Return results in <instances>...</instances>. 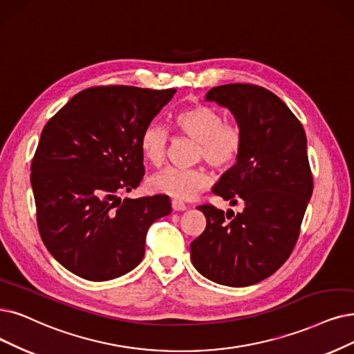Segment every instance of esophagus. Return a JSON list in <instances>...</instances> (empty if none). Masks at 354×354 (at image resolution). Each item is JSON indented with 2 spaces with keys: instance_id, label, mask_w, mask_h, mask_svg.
<instances>
[{
  "instance_id": "obj_1",
  "label": "esophagus",
  "mask_w": 354,
  "mask_h": 354,
  "mask_svg": "<svg viewBox=\"0 0 354 354\" xmlns=\"http://www.w3.org/2000/svg\"><path fill=\"white\" fill-rule=\"evenodd\" d=\"M171 207H173V210H176V212H178V210H186V209H187V206H186L185 203L177 201V199L171 201Z\"/></svg>"
}]
</instances>
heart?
Segmentation results:
<instances>
[{
    "label": "heart",
    "instance_id": "heart-1",
    "mask_svg": "<svg viewBox=\"0 0 354 354\" xmlns=\"http://www.w3.org/2000/svg\"><path fill=\"white\" fill-rule=\"evenodd\" d=\"M177 133L197 142L196 157L209 165L226 171L241 155L244 132L241 126L225 122L222 113L210 106L199 104L181 110L174 118ZM139 147L144 158L152 165H161L168 147V132L157 122L148 123L140 132ZM212 174L203 167L190 169L167 167L149 180L151 190L176 199L189 201L212 185Z\"/></svg>",
    "mask_w": 354,
    "mask_h": 354
}]
</instances>
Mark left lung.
Wrapping results in <instances>:
<instances>
[{"mask_svg": "<svg viewBox=\"0 0 354 354\" xmlns=\"http://www.w3.org/2000/svg\"><path fill=\"white\" fill-rule=\"evenodd\" d=\"M206 100L228 107L244 132L236 164L212 189L234 218L214 205L197 209L206 228L190 244L196 270L219 285L244 288L272 276L292 254L314 189L306 135L280 98L254 84L210 88Z\"/></svg>", "mask_w": 354, "mask_h": 354, "instance_id": "8db88e82", "label": "left lung"}]
</instances>
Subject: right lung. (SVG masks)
Wrapping results in <instances>:
<instances>
[{
	"mask_svg": "<svg viewBox=\"0 0 354 354\" xmlns=\"http://www.w3.org/2000/svg\"><path fill=\"white\" fill-rule=\"evenodd\" d=\"M176 91L90 87L45 124L30 167L36 219L41 241L66 270L103 281L144 259L149 226L171 212V202L118 194L142 181L140 132Z\"/></svg>",
	"mask_w": 354,
	"mask_h": 354,
	"instance_id": "right-lung-1",
	"label": "right lung"
}]
</instances>
